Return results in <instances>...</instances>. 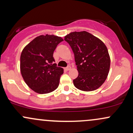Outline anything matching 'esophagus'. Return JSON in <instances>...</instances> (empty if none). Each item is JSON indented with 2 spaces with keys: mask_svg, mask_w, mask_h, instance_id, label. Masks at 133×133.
<instances>
[{
  "mask_svg": "<svg viewBox=\"0 0 133 133\" xmlns=\"http://www.w3.org/2000/svg\"><path fill=\"white\" fill-rule=\"evenodd\" d=\"M71 69V67L69 65V66L67 67V68H65V71H69V70Z\"/></svg>",
  "mask_w": 133,
  "mask_h": 133,
  "instance_id": "1",
  "label": "esophagus"
}]
</instances>
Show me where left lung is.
Returning <instances> with one entry per match:
<instances>
[{"label":"left lung","mask_w":133,"mask_h":133,"mask_svg":"<svg viewBox=\"0 0 133 133\" xmlns=\"http://www.w3.org/2000/svg\"><path fill=\"white\" fill-rule=\"evenodd\" d=\"M74 54L78 76L74 86L83 91L98 89L104 82L110 68V57L104 42L86 31L73 32L65 36Z\"/></svg>","instance_id":"8db88e82"}]
</instances>
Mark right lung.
<instances>
[{"mask_svg": "<svg viewBox=\"0 0 133 133\" xmlns=\"http://www.w3.org/2000/svg\"><path fill=\"white\" fill-rule=\"evenodd\" d=\"M63 39L54 35H41L24 48L21 55V72L24 81L39 94H47L58 88L64 69L53 57L57 45Z\"/></svg>", "mask_w": 133, "mask_h": 133, "instance_id": "add662e5", "label": "right lung"}]
</instances>
